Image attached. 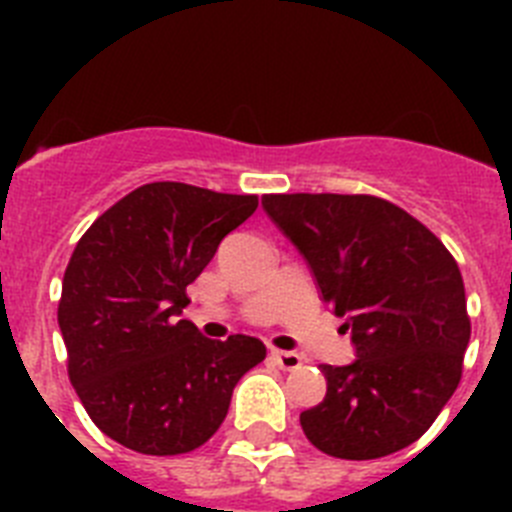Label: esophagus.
<instances>
[{
	"mask_svg": "<svg viewBox=\"0 0 512 512\" xmlns=\"http://www.w3.org/2000/svg\"><path fill=\"white\" fill-rule=\"evenodd\" d=\"M271 359H274V364H277L279 369H284V372H292V369H297V366L302 364L300 354H295V351H279V348L271 351Z\"/></svg>",
	"mask_w": 512,
	"mask_h": 512,
	"instance_id": "1",
	"label": "esophagus"
}]
</instances>
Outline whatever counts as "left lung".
Masks as SVG:
<instances>
[{
	"label": "left lung",
	"mask_w": 512,
	"mask_h": 512,
	"mask_svg": "<svg viewBox=\"0 0 512 512\" xmlns=\"http://www.w3.org/2000/svg\"><path fill=\"white\" fill-rule=\"evenodd\" d=\"M261 205L356 346L354 364L320 366L328 392L300 415L307 441L351 461L418 441L459 387L472 336L449 248L372 194H266Z\"/></svg>",
	"instance_id": "left-lung-1"
}]
</instances>
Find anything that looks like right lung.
Instances as JSON below:
<instances>
[{"mask_svg":"<svg viewBox=\"0 0 512 512\" xmlns=\"http://www.w3.org/2000/svg\"><path fill=\"white\" fill-rule=\"evenodd\" d=\"M256 207V194L153 182L81 235L58 325L71 384L104 436L138 454L176 456L220 428L233 387L266 346L253 336L212 341L179 315L189 284Z\"/></svg>","mask_w":512,"mask_h":512,"instance_id":"right-lung-1","label":"right lung"}]
</instances>
